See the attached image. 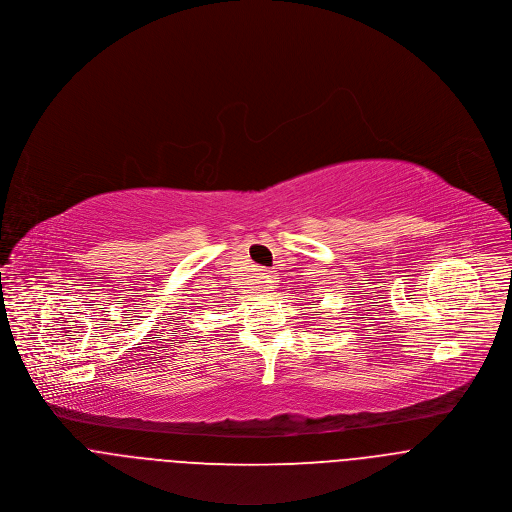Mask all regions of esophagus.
Returning <instances> with one entry per match:
<instances>
[{"mask_svg": "<svg viewBox=\"0 0 512 512\" xmlns=\"http://www.w3.org/2000/svg\"><path fill=\"white\" fill-rule=\"evenodd\" d=\"M261 275H263V277H265V279H269V281H271V279H273V277H275V275H273V271H263V273H261Z\"/></svg>", "mask_w": 512, "mask_h": 512, "instance_id": "obj_1", "label": "esophagus"}]
</instances>
